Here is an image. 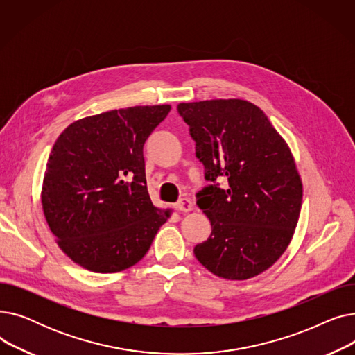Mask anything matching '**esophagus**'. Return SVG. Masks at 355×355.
<instances>
[{"mask_svg":"<svg viewBox=\"0 0 355 355\" xmlns=\"http://www.w3.org/2000/svg\"><path fill=\"white\" fill-rule=\"evenodd\" d=\"M177 209H178L180 211H182V213H189V211H191L194 207H193V202H191L190 198H181V200H178V202H177Z\"/></svg>","mask_w":355,"mask_h":355,"instance_id":"34e87169","label":"esophagus"}]
</instances>
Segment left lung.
Returning <instances> with one entry per match:
<instances>
[{"label":"left lung","instance_id":"left-lung-1","mask_svg":"<svg viewBox=\"0 0 355 355\" xmlns=\"http://www.w3.org/2000/svg\"><path fill=\"white\" fill-rule=\"evenodd\" d=\"M209 187L197 206L211 223L210 237L194 248L211 273L245 281L284 254L300 218L302 181L291 149L263 110L241 99L180 103ZM226 176L220 189L216 178Z\"/></svg>","mask_w":355,"mask_h":355}]
</instances>
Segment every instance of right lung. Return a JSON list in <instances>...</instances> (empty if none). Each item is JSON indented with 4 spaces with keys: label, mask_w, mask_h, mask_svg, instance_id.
Segmentation results:
<instances>
[{
    "label": "right lung",
    "mask_w": 355,
    "mask_h": 355,
    "mask_svg": "<svg viewBox=\"0 0 355 355\" xmlns=\"http://www.w3.org/2000/svg\"><path fill=\"white\" fill-rule=\"evenodd\" d=\"M170 105L103 112L53 145L42 189L47 225L74 263L115 273L138 263L170 217L149 198L144 144Z\"/></svg>",
    "instance_id": "right-lung-1"
}]
</instances>
